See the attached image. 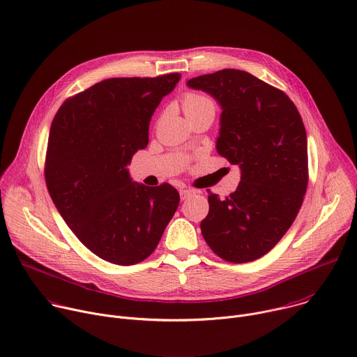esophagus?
Listing matches in <instances>:
<instances>
[{"label": "esophagus", "instance_id": "esophagus-1", "mask_svg": "<svg viewBox=\"0 0 357 357\" xmlns=\"http://www.w3.org/2000/svg\"><path fill=\"white\" fill-rule=\"evenodd\" d=\"M195 193V190H192V189H182L181 192H179V195H181V199L182 200H185V199H188L189 196H192Z\"/></svg>", "mask_w": 357, "mask_h": 357}]
</instances>
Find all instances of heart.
<instances>
[{
	"mask_svg": "<svg viewBox=\"0 0 357 357\" xmlns=\"http://www.w3.org/2000/svg\"><path fill=\"white\" fill-rule=\"evenodd\" d=\"M208 107H213V103L211 101V98L197 94V93H189L185 97V103H183V109L185 113H192V112H197L202 109H208Z\"/></svg>",
	"mask_w": 357,
	"mask_h": 357,
	"instance_id": "obj_1",
	"label": "heart"
}]
</instances>
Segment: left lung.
<instances>
[{"instance_id": "1", "label": "left lung", "mask_w": 357, "mask_h": 357, "mask_svg": "<svg viewBox=\"0 0 357 357\" xmlns=\"http://www.w3.org/2000/svg\"><path fill=\"white\" fill-rule=\"evenodd\" d=\"M222 109L216 149L240 168V183L220 199L208 190L202 234L215 254L248 263L287 233L308 185V141L289 97L244 70L223 69L188 80Z\"/></svg>"}]
</instances>
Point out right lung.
<instances>
[{"label":"right lung","instance_id":"1","mask_svg":"<svg viewBox=\"0 0 357 357\" xmlns=\"http://www.w3.org/2000/svg\"><path fill=\"white\" fill-rule=\"evenodd\" d=\"M179 73L107 79L66 100L50 126L45 179L70 230L117 266L145 260L179 205L169 183L131 179L128 164L148 144L149 121Z\"/></svg>","mask_w":357,"mask_h":357}]
</instances>
